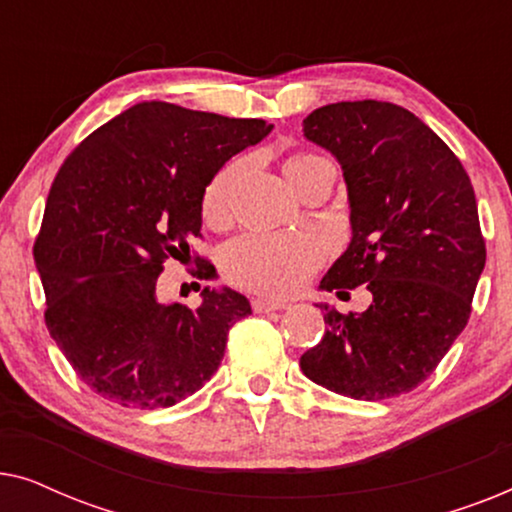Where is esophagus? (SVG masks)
Segmentation results:
<instances>
[{"label":"esophagus","instance_id":"1","mask_svg":"<svg viewBox=\"0 0 512 512\" xmlns=\"http://www.w3.org/2000/svg\"><path fill=\"white\" fill-rule=\"evenodd\" d=\"M251 307L254 312H275V310H284L286 303H279V300H268V298H254L251 300Z\"/></svg>","mask_w":512,"mask_h":512}]
</instances>
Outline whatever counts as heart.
<instances>
[{
  "label": "heart",
  "mask_w": 512,
  "mask_h": 512,
  "mask_svg": "<svg viewBox=\"0 0 512 512\" xmlns=\"http://www.w3.org/2000/svg\"><path fill=\"white\" fill-rule=\"evenodd\" d=\"M333 165L314 153H291L284 160V174L300 191L307 179ZM244 177V160L223 165L202 191V219L207 226L221 228L233 214V195ZM324 261L317 237L296 235H247L235 240L223 256V268L233 284L270 298H286L303 289L314 270Z\"/></svg>",
  "instance_id": "obj_1"
}]
</instances>
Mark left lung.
Instances as JSON below:
<instances>
[{
  "instance_id": "left-lung-1",
  "label": "left lung",
  "mask_w": 512,
  "mask_h": 512,
  "mask_svg": "<svg viewBox=\"0 0 512 512\" xmlns=\"http://www.w3.org/2000/svg\"><path fill=\"white\" fill-rule=\"evenodd\" d=\"M303 132L340 163L352 223L321 289L366 284L373 303L361 314L319 305L328 328L300 368L356 401L408 394L466 328L485 270L471 179L429 125L391 102L326 104Z\"/></svg>"
}]
</instances>
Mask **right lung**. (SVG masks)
<instances>
[{
    "label": "right lung",
    "instance_id": "add662e5",
    "mask_svg": "<svg viewBox=\"0 0 512 512\" xmlns=\"http://www.w3.org/2000/svg\"><path fill=\"white\" fill-rule=\"evenodd\" d=\"M272 130L170 102H139L69 153L55 174L34 263L46 326L95 394L137 410L184 401L221 366L228 331L251 314L228 286L200 307L160 303L167 258H191L202 191L235 153ZM198 275L212 263L195 256Z\"/></svg>",
    "mask_w": 512,
    "mask_h": 512
}]
</instances>
